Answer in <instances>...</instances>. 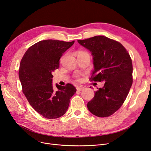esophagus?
Listing matches in <instances>:
<instances>
[{
  "mask_svg": "<svg viewBox=\"0 0 151 151\" xmlns=\"http://www.w3.org/2000/svg\"><path fill=\"white\" fill-rule=\"evenodd\" d=\"M77 91H81L82 90L84 89V87H82V86H79V87H77Z\"/></svg>",
  "mask_w": 151,
  "mask_h": 151,
  "instance_id": "1",
  "label": "esophagus"
}]
</instances>
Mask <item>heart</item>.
<instances>
[{
	"instance_id": "obj_1",
	"label": "heart",
	"mask_w": 151,
	"mask_h": 151,
	"mask_svg": "<svg viewBox=\"0 0 151 151\" xmlns=\"http://www.w3.org/2000/svg\"><path fill=\"white\" fill-rule=\"evenodd\" d=\"M77 55L78 58H80V57L85 56V55H89V54L87 51L81 50H79V51L77 52Z\"/></svg>"
}]
</instances>
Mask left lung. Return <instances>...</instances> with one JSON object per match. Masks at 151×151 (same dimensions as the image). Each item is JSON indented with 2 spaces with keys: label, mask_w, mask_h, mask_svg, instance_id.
I'll use <instances>...</instances> for the list:
<instances>
[{
  "label": "left lung",
  "mask_w": 151,
  "mask_h": 151,
  "mask_svg": "<svg viewBox=\"0 0 151 151\" xmlns=\"http://www.w3.org/2000/svg\"><path fill=\"white\" fill-rule=\"evenodd\" d=\"M77 42L89 50L93 57L91 81L104 82L87 103V108L97 117L110 116L122 106L132 86L131 57L121 43L103 35Z\"/></svg>",
  "instance_id": "left-lung-1"
}]
</instances>
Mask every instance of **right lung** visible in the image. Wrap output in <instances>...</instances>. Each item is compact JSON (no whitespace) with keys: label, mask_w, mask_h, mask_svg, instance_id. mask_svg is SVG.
Returning a JSON list of instances; mask_svg holds the SVG:
<instances>
[{"label":"right lung","mask_w":151,"mask_h":151,"mask_svg":"<svg viewBox=\"0 0 151 151\" xmlns=\"http://www.w3.org/2000/svg\"><path fill=\"white\" fill-rule=\"evenodd\" d=\"M74 43V40L39 41L30 47L20 62L19 77L22 91L34 110L47 119L63 116L76 92V87L70 84H56L58 91L52 84V72L59 69L60 58Z\"/></svg>","instance_id":"obj_1"}]
</instances>
